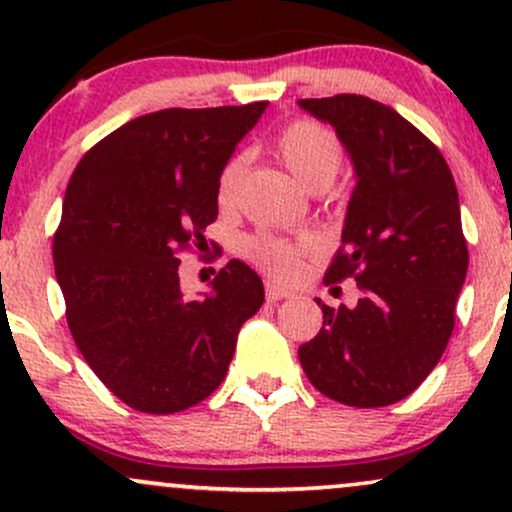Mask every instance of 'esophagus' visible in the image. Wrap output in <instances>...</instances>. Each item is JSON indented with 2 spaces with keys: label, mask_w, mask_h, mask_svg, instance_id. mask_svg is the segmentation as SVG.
<instances>
[{
  "label": "esophagus",
  "mask_w": 512,
  "mask_h": 512,
  "mask_svg": "<svg viewBox=\"0 0 512 512\" xmlns=\"http://www.w3.org/2000/svg\"><path fill=\"white\" fill-rule=\"evenodd\" d=\"M291 291L289 289H281L279 284H267V301H284V298H289Z\"/></svg>",
  "instance_id": "esophagus-1"
}]
</instances>
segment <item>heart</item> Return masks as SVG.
Masks as SVG:
<instances>
[{
	"instance_id": "obj_1",
	"label": "heart",
	"mask_w": 512,
	"mask_h": 512,
	"mask_svg": "<svg viewBox=\"0 0 512 512\" xmlns=\"http://www.w3.org/2000/svg\"><path fill=\"white\" fill-rule=\"evenodd\" d=\"M276 151L293 178L298 180V185L308 192H320L330 187L344 158L337 134L315 120H296L281 129V134L276 137ZM245 168H248L245 154L231 156L223 163L219 182H216V199L223 209L236 207ZM310 250H313V240L289 243V240L274 236H255L245 243L250 260L274 276H291L298 269L301 255Z\"/></svg>"
}]
</instances>
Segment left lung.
I'll list each match as a JSON object with an SVG mask.
<instances>
[{"mask_svg":"<svg viewBox=\"0 0 512 512\" xmlns=\"http://www.w3.org/2000/svg\"><path fill=\"white\" fill-rule=\"evenodd\" d=\"M351 156L356 187L325 284L356 279L354 308L322 305V330L298 349L322 395L349 407L409 397L443 356L467 276L460 197L443 154L390 105L356 93L303 98Z\"/></svg>","mask_w":512,"mask_h":512,"instance_id":"1","label":"left lung"}]
</instances>
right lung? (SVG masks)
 Returning a JSON list of instances; mask_svg holds the SVG:
<instances>
[{"mask_svg": "<svg viewBox=\"0 0 512 512\" xmlns=\"http://www.w3.org/2000/svg\"><path fill=\"white\" fill-rule=\"evenodd\" d=\"M267 103L168 108L129 120L88 149L52 243L67 325L81 356L127 407L173 414L226 378L264 286L231 260L209 293L187 298L178 255L207 248L223 163Z\"/></svg>", "mask_w": 512, "mask_h": 512, "instance_id": "add662e5", "label": "right lung"}]
</instances>
